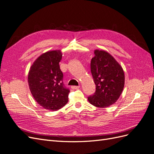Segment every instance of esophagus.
<instances>
[{"label":"esophagus","instance_id":"esophagus-1","mask_svg":"<svg viewBox=\"0 0 154 154\" xmlns=\"http://www.w3.org/2000/svg\"><path fill=\"white\" fill-rule=\"evenodd\" d=\"M80 87V86H72L71 87V88H72V89H74V90H75V89H78Z\"/></svg>","mask_w":154,"mask_h":154}]
</instances>
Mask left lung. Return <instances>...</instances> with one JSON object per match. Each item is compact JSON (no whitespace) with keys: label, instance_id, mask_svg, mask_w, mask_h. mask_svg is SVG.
I'll return each instance as SVG.
<instances>
[{"label":"left lung","instance_id":"obj_1","mask_svg":"<svg viewBox=\"0 0 154 154\" xmlns=\"http://www.w3.org/2000/svg\"><path fill=\"white\" fill-rule=\"evenodd\" d=\"M91 60V71L96 85L94 94L88 97L89 103L105 108L115 103L125 85V74L116 59L103 50L96 49Z\"/></svg>","mask_w":154,"mask_h":154}]
</instances>
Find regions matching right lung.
<instances>
[{"label":"right lung","instance_id":"right-lung-1","mask_svg":"<svg viewBox=\"0 0 154 154\" xmlns=\"http://www.w3.org/2000/svg\"><path fill=\"white\" fill-rule=\"evenodd\" d=\"M61 50L47 51L32 64L28 73V84L35 101L46 110L57 111L68 102L70 91L63 86V73L59 63Z\"/></svg>","mask_w":154,"mask_h":154}]
</instances>
